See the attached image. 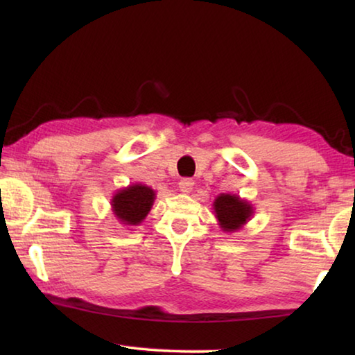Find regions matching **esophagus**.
<instances>
[{"label":"esophagus","mask_w":355,"mask_h":355,"mask_svg":"<svg viewBox=\"0 0 355 355\" xmlns=\"http://www.w3.org/2000/svg\"><path fill=\"white\" fill-rule=\"evenodd\" d=\"M178 188L183 192V194H188V192H191L192 188H194V182H192L191 178H183V180H180Z\"/></svg>","instance_id":"obj_1"}]
</instances>
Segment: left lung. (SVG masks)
I'll return each mask as SVG.
<instances>
[{
  "label": "left lung",
  "instance_id": "obj_1",
  "mask_svg": "<svg viewBox=\"0 0 355 355\" xmlns=\"http://www.w3.org/2000/svg\"><path fill=\"white\" fill-rule=\"evenodd\" d=\"M214 216L225 233H235L248 224L254 216L252 203L236 194H219L213 202Z\"/></svg>",
  "mask_w": 355,
  "mask_h": 355
}]
</instances>
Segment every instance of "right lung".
<instances>
[{
    "label": "right lung",
    "mask_w": 355,
    "mask_h": 355,
    "mask_svg": "<svg viewBox=\"0 0 355 355\" xmlns=\"http://www.w3.org/2000/svg\"><path fill=\"white\" fill-rule=\"evenodd\" d=\"M155 199V191L142 183H135L119 189L111 199L114 218L127 227L139 225L152 209Z\"/></svg>",
    "instance_id": "obj_1"
}]
</instances>
